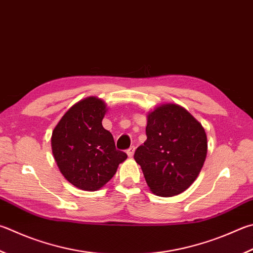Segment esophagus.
Returning a JSON list of instances; mask_svg holds the SVG:
<instances>
[{
    "label": "esophagus",
    "mask_w": 253,
    "mask_h": 253,
    "mask_svg": "<svg viewBox=\"0 0 253 253\" xmlns=\"http://www.w3.org/2000/svg\"><path fill=\"white\" fill-rule=\"evenodd\" d=\"M126 153L128 155V157H132V156H134V153H135V147L131 146L129 149H127Z\"/></svg>",
    "instance_id": "obj_1"
}]
</instances>
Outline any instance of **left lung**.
<instances>
[{"label": "left lung", "instance_id": "8db88e82", "mask_svg": "<svg viewBox=\"0 0 253 253\" xmlns=\"http://www.w3.org/2000/svg\"><path fill=\"white\" fill-rule=\"evenodd\" d=\"M147 139L135 151L147 185L159 197L177 196L199 176L208 151L201 124L177 104L147 114Z\"/></svg>", "mask_w": 253, "mask_h": 253}]
</instances>
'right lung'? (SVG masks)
<instances>
[{"instance_id": "right-lung-1", "label": "right lung", "mask_w": 253, "mask_h": 253, "mask_svg": "<svg viewBox=\"0 0 253 253\" xmlns=\"http://www.w3.org/2000/svg\"><path fill=\"white\" fill-rule=\"evenodd\" d=\"M107 109L106 103L95 96L81 99L63 115L52 132L50 144L59 171L79 189H100L127 158L103 127Z\"/></svg>"}]
</instances>
